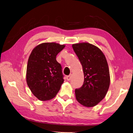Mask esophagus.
<instances>
[{
	"mask_svg": "<svg viewBox=\"0 0 133 133\" xmlns=\"http://www.w3.org/2000/svg\"><path fill=\"white\" fill-rule=\"evenodd\" d=\"M71 79V75H68V76H66V80H68V81H69V80H70Z\"/></svg>",
	"mask_w": 133,
	"mask_h": 133,
	"instance_id": "34e87169",
	"label": "esophagus"
}]
</instances>
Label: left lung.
<instances>
[{"instance_id": "8db88e82", "label": "left lung", "mask_w": 133, "mask_h": 133, "mask_svg": "<svg viewBox=\"0 0 133 133\" xmlns=\"http://www.w3.org/2000/svg\"><path fill=\"white\" fill-rule=\"evenodd\" d=\"M81 63L84 75L82 87L75 90L78 102L87 107L95 106L105 97L110 85V74L105 55L88 43L72 45Z\"/></svg>"}]
</instances>
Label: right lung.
I'll return each mask as SVG.
<instances>
[{
    "label": "right lung",
    "instance_id": "obj_1",
    "mask_svg": "<svg viewBox=\"0 0 133 133\" xmlns=\"http://www.w3.org/2000/svg\"><path fill=\"white\" fill-rule=\"evenodd\" d=\"M65 47L55 43H44L32 50L28 59L26 82L34 96L45 101L53 99L64 82L62 68L56 60Z\"/></svg>",
    "mask_w": 133,
    "mask_h": 133
}]
</instances>
